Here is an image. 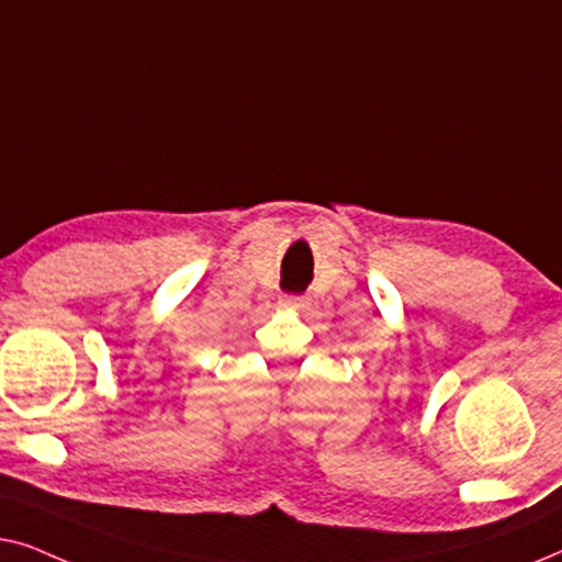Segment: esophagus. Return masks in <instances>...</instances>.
<instances>
[{
  "label": "esophagus",
  "instance_id": "obj_1",
  "mask_svg": "<svg viewBox=\"0 0 562 562\" xmlns=\"http://www.w3.org/2000/svg\"><path fill=\"white\" fill-rule=\"evenodd\" d=\"M281 306H289V310H296V312H304L310 310L312 302L306 296H283L281 299Z\"/></svg>",
  "mask_w": 562,
  "mask_h": 562
}]
</instances>
